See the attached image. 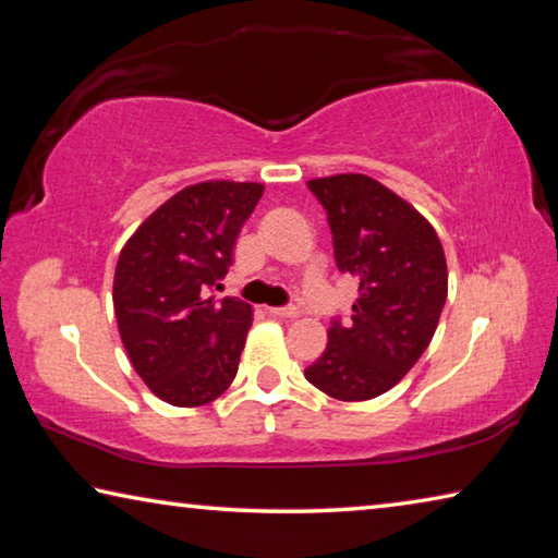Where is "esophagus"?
<instances>
[{
  "mask_svg": "<svg viewBox=\"0 0 558 558\" xmlns=\"http://www.w3.org/2000/svg\"><path fill=\"white\" fill-rule=\"evenodd\" d=\"M268 313L276 317H298L300 310L295 305H286V307H268Z\"/></svg>",
  "mask_w": 558,
  "mask_h": 558,
  "instance_id": "esophagus-1",
  "label": "esophagus"
}]
</instances>
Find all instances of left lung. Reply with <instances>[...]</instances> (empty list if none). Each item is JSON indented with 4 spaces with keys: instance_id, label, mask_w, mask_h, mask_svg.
<instances>
[{
    "instance_id": "1",
    "label": "left lung",
    "mask_w": 558,
    "mask_h": 558,
    "mask_svg": "<svg viewBox=\"0 0 558 558\" xmlns=\"http://www.w3.org/2000/svg\"><path fill=\"white\" fill-rule=\"evenodd\" d=\"M327 211L339 272L359 280L352 319L335 317L305 379L339 401L399 384L426 352L448 298L438 233L409 202L366 174L310 179Z\"/></svg>"
}]
</instances>
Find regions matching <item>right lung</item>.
<instances>
[{"mask_svg":"<svg viewBox=\"0 0 558 558\" xmlns=\"http://www.w3.org/2000/svg\"><path fill=\"white\" fill-rule=\"evenodd\" d=\"M263 184L202 182L165 202L120 251L112 282L118 329L132 366L159 399L192 409L229 389L251 305L211 292Z\"/></svg>","mask_w":558,"mask_h":558,"instance_id":"add662e5","label":"right lung"}]
</instances>
